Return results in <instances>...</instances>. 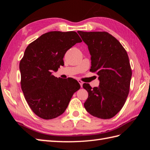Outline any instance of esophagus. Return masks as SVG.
I'll return each mask as SVG.
<instances>
[{"label": "esophagus", "instance_id": "1", "mask_svg": "<svg viewBox=\"0 0 150 150\" xmlns=\"http://www.w3.org/2000/svg\"><path fill=\"white\" fill-rule=\"evenodd\" d=\"M78 82H79V84H80L81 87H83V81H81V80H78Z\"/></svg>", "mask_w": 150, "mask_h": 150}]
</instances>
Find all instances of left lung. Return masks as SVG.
Listing matches in <instances>:
<instances>
[{
	"instance_id": "1",
	"label": "left lung",
	"mask_w": 150,
	"mask_h": 150,
	"mask_svg": "<svg viewBox=\"0 0 150 150\" xmlns=\"http://www.w3.org/2000/svg\"><path fill=\"white\" fill-rule=\"evenodd\" d=\"M88 45L91 55L90 71L96 73L99 86L83 85L88 96L84 106L95 117L109 119L125 103L130 91L132 69L126 51L115 37L106 32L78 31Z\"/></svg>"
}]
</instances>
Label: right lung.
I'll list each match as a JSON object with an SVG mask.
<instances>
[{
  "label": "right lung",
  "instance_id": "add662e5",
  "mask_svg": "<svg viewBox=\"0 0 150 150\" xmlns=\"http://www.w3.org/2000/svg\"><path fill=\"white\" fill-rule=\"evenodd\" d=\"M82 40L75 32H50L30 44L20 62L21 88L25 99L38 116L45 120L60 116L67 108L74 93L81 86L73 78H57L64 65L63 57Z\"/></svg>",
  "mask_w": 150,
  "mask_h": 150
}]
</instances>
